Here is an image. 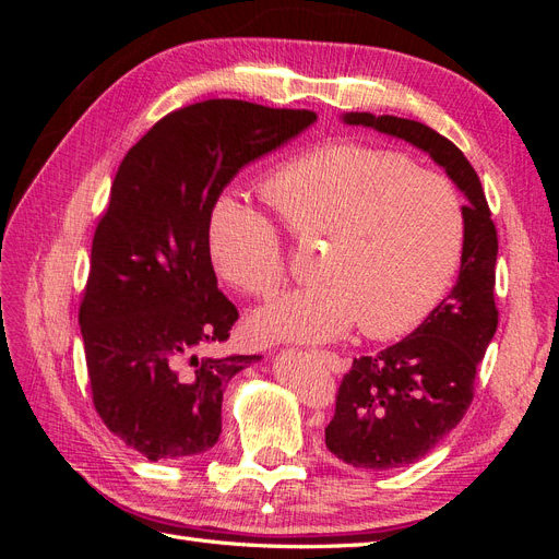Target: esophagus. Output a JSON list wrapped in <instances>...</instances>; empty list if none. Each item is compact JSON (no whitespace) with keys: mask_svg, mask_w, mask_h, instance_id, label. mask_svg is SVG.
Here are the masks:
<instances>
[{"mask_svg":"<svg viewBox=\"0 0 559 559\" xmlns=\"http://www.w3.org/2000/svg\"><path fill=\"white\" fill-rule=\"evenodd\" d=\"M314 357L324 364L331 373H341V370H345V361L337 357L335 352H314Z\"/></svg>","mask_w":559,"mask_h":559,"instance_id":"34e87169","label":"esophagus"}]
</instances>
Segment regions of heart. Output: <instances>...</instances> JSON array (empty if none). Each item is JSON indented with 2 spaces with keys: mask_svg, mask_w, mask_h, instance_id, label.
<instances>
[{
  "mask_svg": "<svg viewBox=\"0 0 559 559\" xmlns=\"http://www.w3.org/2000/svg\"><path fill=\"white\" fill-rule=\"evenodd\" d=\"M296 238L324 235L317 273L251 314L267 343H329L357 321L368 335L413 329L436 306L462 257L466 216L454 183L399 154L331 142L302 154L263 186ZM210 259L235 289L270 296L284 280V247L270 218L240 195L214 200Z\"/></svg>",
  "mask_w": 559,
  "mask_h": 559,
  "instance_id": "1",
  "label": "heart"
}]
</instances>
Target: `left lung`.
Wrapping results in <instances>:
<instances>
[{"mask_svg":"<svg viewBox=\"0 0 559 559\" xmlns=\"http://www.w3.org/2000/svg\"><path fill=\"white\" fill-rule=\"evenodd\" d=\"M341 118L425 151L466 198L462 265L450 294L403 341L354 359L326 427V448L337 460L389 471L429 454L468 411L476 368L497 331L499 242L476 170L443 134L399 116L347 111Z\"/></svg>","mask_w":559,"mask_h":559,"instance_id":"1","label":"left lung"}]
</instances>
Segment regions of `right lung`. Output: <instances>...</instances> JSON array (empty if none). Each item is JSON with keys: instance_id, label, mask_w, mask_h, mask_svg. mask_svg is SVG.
I'll return each mask as SVG.
<instances>
[{"instance_id": "obj_1", "label": "right lung", "mask_w": 559, "mask_h": 559, "mask_svg": "<svg viewBox=\"0 0 559 559\" xmlns=\"http://www.w3.org/2000/svg\"><path fill=\"white\" fill-rule=\"evenodd\" d=\"M314 121L306 109L205 99L160 118L118 167L79 326L95 411L151 462L207 452L222 433L226 384L259 361L207 354L238 321L207 249L214 200Z\"/></svg>"}]
</instances>
